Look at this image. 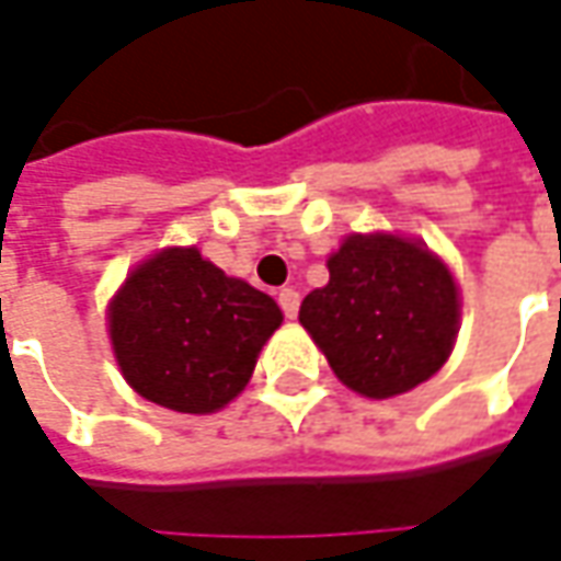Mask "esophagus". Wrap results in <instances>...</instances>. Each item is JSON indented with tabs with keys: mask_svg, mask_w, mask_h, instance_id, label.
I'll return each mask as SVG.
<instances>
[{
	"mask_svg": "<svg viewBox=\"0 0 561 561\" xmlns=\"http://www.w3.org/2000/svg\"><path fill=\"white\" fill-rule=\"evenodd\" d=\"M277 302H280V309L287 318H296L299 314V293L293 290V287H284V290L277 293Z\"/></svg>",
	"mask_w": 561,
	"mask_h": 561,
	"instance_id": "obj_1",
	"label": "esophagus"
}]
</instances>
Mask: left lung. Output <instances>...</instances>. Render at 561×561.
Returning a JSON list of instances; mask_svg holds the SVG:
<instances>
[{"instance_id": "1", "label": "left lung", "mask_w": 561, "mask_h": 561, "mask_svg": "<svg viewBox=\"0 0 561 561\" xmlns=\"http://www.w3.org/2000/svg\"><path fill=\"white\" fill-rule=\"evenodd\" d=\"M328 271L299 321L346 387L387 399L440 371L459 324V290L440 259L399 237L356 233Z\"/></svg>"}]
</instances>
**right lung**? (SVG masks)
<instances>
[{
    "instance_id": "obj_1",
    "label": "right lung",
    "mask_w": 561,
    "mask_h": 561,
    "mask_svg": "<svg viewBox=\"0 0 561 561\" xmlns=\"http://www.w3.org/2000/svg\"><path fill=\"white\" fill-rule=\"evenodd\" d=\"M280 321L268 293L227 277L196 249H164L127 277L108 331L121 371L140 397L205 415L247 387Z\"/></svg>"
}]
</instances>
